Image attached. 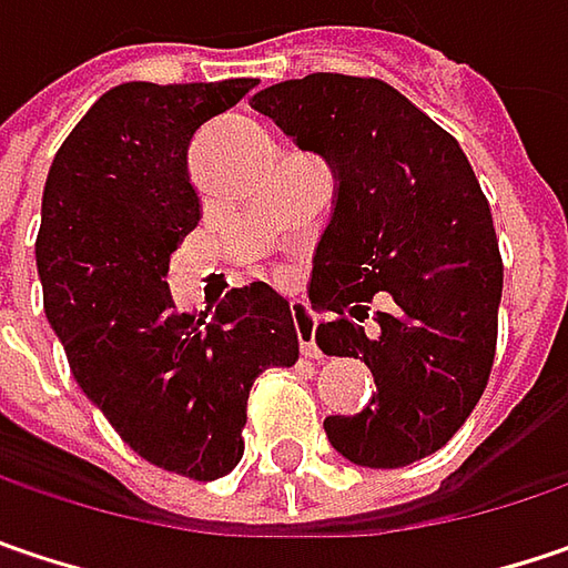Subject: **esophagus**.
Instances as JSON below:
<instances>
[{"instance_id": "1", "label": "esophagus", "mask_w": 568, "mask_h": 568, "mask_svg": "<svg viewBox=\"0 0 568 568\" xmlns=\"http://www.w3.org/2000/svg\"><path fill=\"white\" fill-rule=\"evenodd\" d=\"M292 321H295V331H298V344H302V356L308 359H321V351L315 344V321L308 315L305 305H292Z\"/></svg>"}]
</instances>
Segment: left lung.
<instances>
[{
    "mask_svg": "<svg viewBox=\"0 0 568 568\" xmlns=\"http://www.w3.org/2000/svg\"><path fill=\"white\" fill-rule=\"evenodd\" d=\"M337 180L308 298L327 356H356L376 395L331 415L327 440L356 466L398 469L437 453L483 398L495 363L501 253L456 138L373 77L312 73L251 102ZM376 294L386 308L365 327Z\"/></svg>",
    "mask_w": 568,
    "mask_h": 568,
    "instance_id": "8db88e82",
    "label": "left lung"
}]
</instances>
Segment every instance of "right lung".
Masks as SVG:
<instances>
[{"mask_svg":"<svg viewBox=\"0 0 568 568\" xmlns=\"http://www.w3.org/2000/svg\"><path fill=\"white\" fill-rule=\"evenodd\" d=\"M253 85L109 89L53 156L34 244L73 379L131 450L195 483L241 463L253 379L298 359L292 308L266 283L199 315L166 285L170 253L202 209L189 144Z\"/></svg>","mask_w":568,"mask_h":568,"instance_id":"right-lung-1","label":"right lung"}]
</instances>
